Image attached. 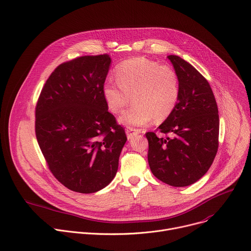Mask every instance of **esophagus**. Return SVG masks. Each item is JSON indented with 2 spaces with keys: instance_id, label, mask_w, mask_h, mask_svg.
<instances>
[{
  "instance_id": "1",
  "label": "esophagus",
  "mask_w": 251,
  "mask_h": 251,
  "mask_svg": "<svg viewBox=\"0 0 251 251\" xmlns=\"http://www.w3.org/2000/svg\"><path fill=\"white\" fill-rule=\"evenodd\" d=\"M141 131L139 129H136V128H132V127H127L126 128V134H127V137L128 139H132L134 136L140 134Z\"/></svg>"
}]
</instances>
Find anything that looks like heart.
I'll use <instances>...</instances> for the list:
<instances>
[{
    "label": "heart",
    "mask_w": 251,
    "mask_h": 251,
    "mask_svg": "<svg viewBox=\"0 0 251 251\" xmlns=\"http://www.w3.org/2000/svg\"><path fill=\"white\" fill-rule=\"evenodd\" d=\"M116 81L103 86V97L112 113H120L133 97V106L123 112L120 123L144 126L155 118L163 120L173 112L180 96L176 71L144 57L126 60L116 68Z\"/></svg>",
    "instance_id": "b5f03b06"
}]
</instances>
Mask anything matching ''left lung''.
Segmentation results:
<instances>
[{"mask_svg":"<svg viewBox=\"0 0 251 251\" xmlns=\"http://www.w3.org/2000/svg\"><path fill=\"white\" fill-rule=\"evenodd\" d=\"M180 82L176 107L159 126L166 138L147 132L148 163L153 175L174 187L191 185L210 168L218 149L219 116L212 89L195 68L175 55L167 57Z\"/></svg>","mask_w":251,"mask_h":251,"instance_id":"8db88e82","label":"left lung"}]
</instances>
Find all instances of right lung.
<instances>
[{
	"label": "right lung",
	"mask_w": 251,
	"mask_h": 251,
	"mask_svg": "<svg viewBox=\"0 0 251 251\" xmlns=\"http://www.w3.org/2000/svg\"><path fill=\"white\" fill-rule=\"evenodd\" d=\"M110 64L108 54L62 63L36 105V137L45 160L55 178L75 192L106 187L127 140L103 97Z\"/></svg>",
	"instance_id": "1"
}]
</instances>
